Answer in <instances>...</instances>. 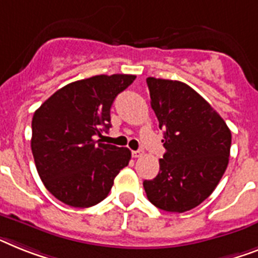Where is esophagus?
I'll return each instance as SVG.
<instances>
[{"label":"esophagus","mask_w":258,"mask_h":258,"mask_svg":"<svg viewBox=\"0 0 258 258\" xmlns=\"http://www.w3.org/2000/svg\"><path fill=\"white\" fill-rule=\"evenodd\" d=\"M132 155H133V158H141L144 155V152L142 150H136V152H132Z\"/></svg>","instance_id":"1"}]
</instances>
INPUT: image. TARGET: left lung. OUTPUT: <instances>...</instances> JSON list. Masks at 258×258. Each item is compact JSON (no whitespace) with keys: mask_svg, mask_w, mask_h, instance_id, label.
Instances as JSON below:
<instances>
[{"mask_svg":"<svg viewBox=\"0 0 258 258\" xmlns=\"http://www.w3.org/2000/svg\"><path fill=\"white\" fill-rule=\"evenodd\" d=\"M146 83L166 153L158 175L144 180V188L155 207L186 212L206 201L220 182L228 166L231 131L190 86L155 78Z\"/></svg>","mask_w":258,"mask_h":258,"instance_id":"8db88e82","label":"left lung"}]
</instances>
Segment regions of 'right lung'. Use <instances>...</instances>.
<instances>
[{
    "label": "right lung",
    "instance_id": "obj_1",
    "mask_svg": "<svg viewBox=\"0 0 258 258\" xmlns=\"http://www.w3.org/2000/svg\"><path fill=\"white\" fill-rule=\"evenodd\" d=\"M134 75H97L57 89L35 110L31 152L44 187L57 201L87 208L104 201L131 150L103 144L110 106Z\"/></svg>",
    "mask_w": 258,
    "mask_h": 258
}]
</instances>
